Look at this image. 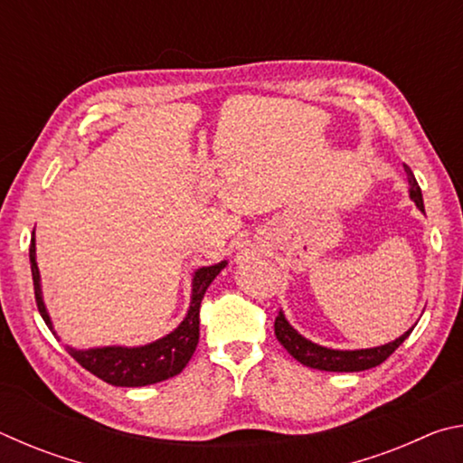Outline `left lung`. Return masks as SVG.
Here are the masks:
<instances>
[{"label":"left lung","instance_id":"8db88e82","mask_svg":"<svg viewBox=\"0 0 463 463\" xmlns=\"http://www.w3.org/2000/svg\"><path fill=\"white\" fill-rule=\"evenodd\" d=\"M404 171H406V179H409V198L414 202V206L425 214V203H422V192L417 184V179H414V174L409 165H404ZM273 328H276V336L278 341L284 345V349L302 365L312 367V370H323V372H364L386 362V359L406 341V336L412 333L414 325L409 328V331L398 336V339L378 345V347H367V349H333V347H325V345L310 341L289 325L284 310H279Z\"/></svg>","mask_w":463,"mask_h":463}]
</instances>
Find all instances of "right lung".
<instances>
[{
  "label": "right lung",
  "instance_id": "right-lung-1",
  "mask_svg": "<svg viewBox=\"0 0 463 463\" xmlns=\"http://www.w3.org/2000/svg\"><path fill=\"white\" fill-rule=\"evenodd\" d=\"M229 261H221L214 265H203L192 273V294L190 307H187L185 317L182 318L174 331L163 335L161 339H155L145 345H101V347L77 349L71 345H65L67 354L71 355L77 364L85 370L98 375L99 380L112 386L122 388H140L151 386V383L165 382L174 375L182 373L184 367L190 362L200 339V304L206 294L210 284L216 279ZM30 269H33L34 281V296L46 326L51 328L52 335L61 341L57 328L52 325L49 308L44 304L43 284H41V269L36 263V237L33 231V241H30Z\"/></svg>",
  "mask_w": 463,
  "mask_h": 463
}]
</instances>
